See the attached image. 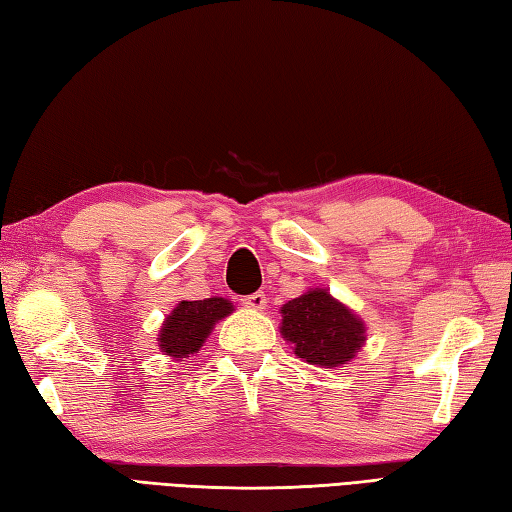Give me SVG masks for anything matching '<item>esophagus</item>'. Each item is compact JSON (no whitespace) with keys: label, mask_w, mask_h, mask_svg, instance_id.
<instances>
[{"label":"esophagus","mask_w":512,"mask_h":512,"mask_svg":"<svg viewBox=\"0 0 512 512\" xmlns=\"http://www.w3.org/2000/svg\"><path fill=\"white\" fill-rule=\"evenodd\" d=\"M242 302L248 306V308H253V310H262V308H266V295L264 293H253V295H248V297H244Z\"/></svg>","instance_id":"1"}]
</instances>
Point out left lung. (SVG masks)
I'll list each match as a JSON object with an SVG mask.
<instances>
[{
  "label": "left lung",
  "mask_w": 512,
  "mask_h": 512,
  "mask_svg": "<svg viewBox=\"0 0 512 512\" xmlns=\"http://www.w3.org/2000/svg\"><path fill=\"white\" fill-rule=\"evenodd\" d=\"M279 330L293 344L297 357L324 368L350 362L366 342L362 319L326 288H310L284 304Z\"/></svg>",
  "instance_id": "8db88e82"
}]
</instances>
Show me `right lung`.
<instances>
[{
  "instance_id": "obj_1",
  "label": "right lung",
  "mask_w": 512,
  "mask_h": 512,
  "mask_svg": "<svg viewBox=\"0 0 512 512\" xmlns=\"http://www.w3.org/2000/svg\"><path fill=\"white\" fill-rule=\"evenodd\" d=\"M233 304L224 297L197 299V302H179L173 313L166 317V322L159 330V348L162 353L175 359H184L197 353L204 346L210 330L219 319L233 313Z\"/></svg>"
}]
</instances>
